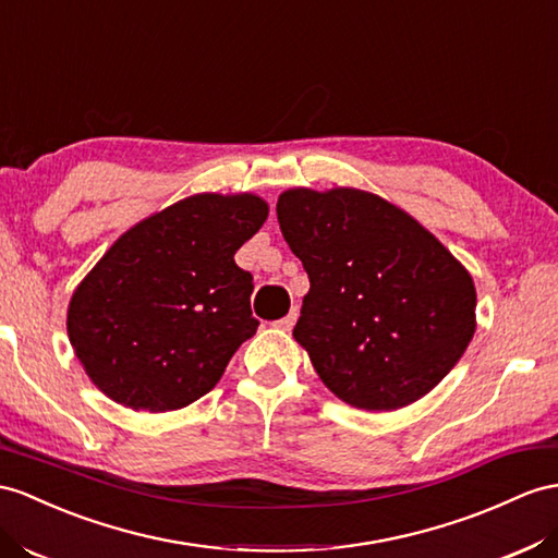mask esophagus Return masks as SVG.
I'll return each instance as SVG.
<instances>
[{
    "instance_id": "obj_1",
    "label": "esophagus",
    "mask_w": 558,
    "mask_h": 558,
    "mask_svg": "<svg viewBox=\"0 0 558 558\" xmlns=\"http://www.w3.org/2000/svg\"><path fill=\"white\" fill-rule=\"evenodd\" d=\"M296 318H299V311H296V308H292V311L288 313V316L280 318V320H276L274 325L278 327V330H282V332H290L292 327H294V323H296Z\"/></svg>"
}]
</instances>
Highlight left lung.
Returning a JSON list of instances; mask_svg holds the SVG:
<instances>
[{
  "instance_id": "1",
  "label": "left lung",
  "mask_w": 558,
  "mask_h": 558,
  "mask_svg": "<svg viewBox=\"0 0 558 558\" xmlns=\"http://www.w3.org/2000/svg\"><path fill=\"white\" fill-rule=\"evenodd\" d=\"M276 211L311 282L292 335L325 387L375 412L420 401L474 337L476 290L466 268L373 193L292 189Z\"/></svg>"
}]
</instances>
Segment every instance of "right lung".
I'll return each instance as SVG.
<instances>
[{
	"mask_svg": "<svg viewBox=\"0 0 558 558\" xmlns=\"http://www.w3.org/2000/svg\"><path fill=\"white\" fill-rule=\"evenodd\" d=\"M268 205L252 193H199L116 240L68 306V337L84 373L112 401L148 412L191 405L250 339L252 274L235 252Z\"/></svg>",
	"mask_w": 558,
	"mask_h": 558,
	"instance_id": "obj_1",
	"label": "right lung"
}]
</instances>
